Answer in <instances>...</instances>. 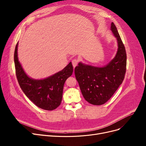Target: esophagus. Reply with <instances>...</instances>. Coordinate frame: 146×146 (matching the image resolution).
<instances>
[{"label":"esophagus","instance_id":"esophagus-1","mask_svg":"<svg viewBox=\"0 0 146 146\" xmlns=\"http://www.w3.org/2000/svg\"><path fill=\"white\" fill-rule=\"evenodd\" d=\"M72 64H73V67L74 68L76 66H77V64H78V62H79V60L78 59H73L72 60Z\"/></svg>","mask_w":146,"mask_h":146}]
</instances>
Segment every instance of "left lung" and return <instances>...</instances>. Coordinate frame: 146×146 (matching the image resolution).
Returning a JSON list of instances; mask_svg holds the SVG:
<instances>
[{
	"label": "left lung",
	"instance_id": "1",
	"mask_svg": "<svg viewBox=\"0 0 146 146\" xmlns=\"http://www.w3.org/2000/svg\"><path fill=\"white\" fill-rule=\"evenodd\" d=\"M111 29L118 43V50L110 62L104 67L79 63L74 68L83 96L95 105L104 104L112 96L124 80L126 72L127 54L124 45L113 22Z\"/></svg>",
	"mask_w": 146,
	"mask_h": 146
}]
</instances>
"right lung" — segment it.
<instances>
[{"mask_svg": "<svg viewBox=\"0 0 146 146\" xmlns=\"http://www.w3.org/2000/svg\"><path fill=\"white\" fill-rule=\"evenodd\" d=\"M18 45L14 52L15 71L19 86L25 95L36 106L44 110L56 109L62 100L63 90L66 79L73 71L71 62L62 70L44 79L29 78L22 68L18 58Z\"/></svg>", "mask_w": 146, "mask_h": 146, "instance_id": "right-lung-1", "label": "right lung"}]
</instances>
